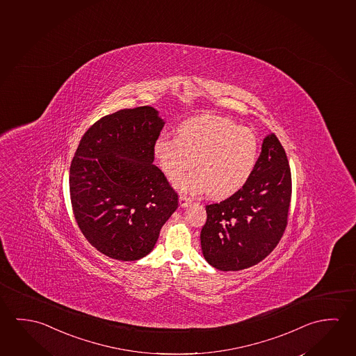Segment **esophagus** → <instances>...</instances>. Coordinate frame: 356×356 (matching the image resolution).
<instances>
[{
    "instance_id": "1",
    "label": "esophagus",
    "mask_w": 356,
    "mask_h": 356,
    "mask_svg": "<svg viewBox=\"0 0 356 356\" xmlns=\"http://www.w3.org/2000/svg\"><path fill=\"white\" fill-rule=\"evenodd\" d=\"M192 203V199L191 197H186V195H179V205L181 208H186L188 204Z\"/></svg>"
}]
</instances>
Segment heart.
Wrapping results in <instances>:
<instances>
[{"label": "heart", "mask_w": 356, "mask_h": 356, "mask_svg": "<svg viewBox=\"0 0 356 356\" xmlns=\"http://www.w3.org/2000/svg\"><path fill=\"white\" fill-rule=\"evenodd\" d=\"M154 156L170 179L191 170L197 172L175 181L181 191L208 193L214 199L241 189L252 175L259 156L254 132L221 116H197L179 126V136L162 135L154 142Z\"/></svg>", "instance_id": "1"}]
</instances>
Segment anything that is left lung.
<instances>
[{"mask_svg": "<svg viewBox=\"0 0 356 356\" xmlns=\"http://www.w3.org/2000/svg\"><path fill=\"white\" fill-rule=\"evenodd\" d=\"M292 178L276 135L266 136L245 186L220 203L207 205L200 232L205 260L220 271L257 265L280 243L288 222Z\"/></svg>", "mask_w": 356, "mask_h": 356, "instance_id": "left-lung-1", "label": "left lung"}]
</instances>
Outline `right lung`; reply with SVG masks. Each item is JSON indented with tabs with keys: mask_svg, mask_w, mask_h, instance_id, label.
Returning a JSON list of instances; mask_svg holds the SVG:
<instances>
[{
	"mask_svg": "<svg viewBox=\"0 0 356 356\" xmlns=\"http://www.w3.org/2000/svg\"><path fill=\"white\" fill-rule=\"evenodd\" d=\"M164 121L151 106L104 116L80 140L69 172L74 216L85 238L111 259L152 251L178 194L153 164Z\"/></svg>",
	"mask_w": 356,
	"mask_h": 356,
	"instance_id": "1",
	"label": "right lung"
}]
</instances>
